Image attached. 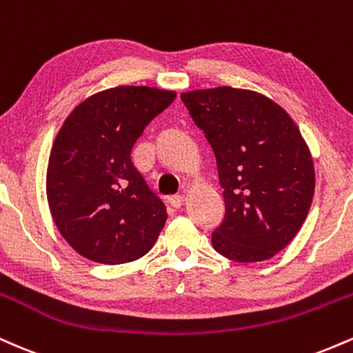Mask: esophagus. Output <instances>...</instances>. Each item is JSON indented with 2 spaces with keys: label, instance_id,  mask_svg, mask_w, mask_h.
Segmentation results:
<instances>
[{
  "label": "esophagus",
  "instance_id": "esophagus-1",
  "mask_svg": "<svg viewBox=\"0 0 353 353\" xmlns=\"http://www.w3.org/2000/svg\"><path fill=\"white\" fill-rule=\"evenodd\" d=\"M168 204L171 205L172 209H181L182 204H184V197L182 196H174V197H169L168 199Z\"/></svg>",
  "mask_w": 353,
  "mask_h": 353
}]
</instances>
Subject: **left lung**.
I'll list each match as a JSON object with an SVG mask.
<instances>
[{"mask_svg": "<svg viewBox=\"0 0 353 353\" xmlns=\"http://www.w3.org/2000/svg\"><path fill=\"white\" fill-rule=\"evenodd\" d=\"M181 99L216 156L225 216L214 249L244 264L274 257L297 236L314 199V161L297 124L250 89H196Z\"/></svg>", "mask_w": 353, "mask_h": 353, "instance_id": "obj_1", "label": "left lung"}]
</instances>
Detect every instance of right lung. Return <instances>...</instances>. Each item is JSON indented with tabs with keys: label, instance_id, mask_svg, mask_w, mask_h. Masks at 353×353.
I'll use <instances>...</instances> for the list:
<instances>
[{
	"label": "right lung",
	"instance_id": "add662e5",
	"mask_svg": "<svg viewBox=\"0 0 353 353\" xmlns=\"http://www.w3.org/2000/svg\"><path fill=\"white\" fill-rule=\"evenodd\" d=\"M174 99L168 89L109 88L78 104L61 125L48 163V204L64 241L89 261L125 264L156 244L168 214L131 151Z\"/></svg>",
	"mask_w": 353,
	"mask_h": 353
}]
</instances>
